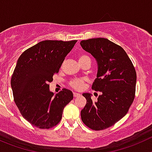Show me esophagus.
I'll return each mask as SVG.
<instances>
[{
    "label": "esophagus",
    "mask_w": 152,
    "mask_h": 152,
    "mask_svg": "<svg viewBox=\"0 0 152 152\" xmlns=\"http://www.w3.org/2000/svg\"><path fill=\"white\" fill-rule=\"evenodd\" d=\"M73 95H74V97H77L80 95L79 93H77V92H73Z\"/></svg>",
    "instance_id": "esophagus-1"
}]
</instances>
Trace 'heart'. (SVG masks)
<instances>
[{"label":"heart","instance_id":"b5f03b06","mask_svg":"<svg viewBox=\"0 0 152 152\" xmlns=\"http://www.w3.org/2000/svg\"><path fill=\"white\" fill-rule=\"evenodd\" d=\"M84 59H90L89 57L86 54H82L79 57V60H84ZM85 79L84 78H75L72 79L69 81V85L72 86L73 89H76V90H80L83 88V84H84Z\"/></svg>","mask_w":152,"mask_h":152}]
</instances>
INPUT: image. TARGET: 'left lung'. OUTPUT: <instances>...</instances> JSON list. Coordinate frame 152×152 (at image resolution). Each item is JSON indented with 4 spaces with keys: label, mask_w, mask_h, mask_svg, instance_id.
Segmentation results:
<instances>
[{
    "label": "left lung",
    "mask_w": 152,
    "mask_h": 152,
    "mask_svg": "<svg viewBox=\"0 0 152 152\" xmlns=\"http://www.w3.org/2000/svg\"><path fill=\"white\" fill-rule=\"evenodd\" d=\"M80 45L96 60L98 73L92 89L102 92L95 102L91 94H83L86 104L80 112L81 119L90 129L101 131L128 112L135 97L137 74L125 50L107 39L82 40Z\"/></svg>",
    "instance_id": "1"
}]
</instances>
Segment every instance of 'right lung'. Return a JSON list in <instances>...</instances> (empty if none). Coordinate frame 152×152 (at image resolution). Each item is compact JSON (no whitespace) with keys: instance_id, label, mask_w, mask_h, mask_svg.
<instances>
[{"instance_id":"add662e5","label":"right lung","mask_w":152,"mask_h":152,"mask_svg":"<svg viewBox=\"0 0 152 152\" xmlns=\"http://www.w3.org/2000/svg\"><path fill=\"white\" fill-rule=\"evenodd\" d=\"M76 42L42 41L23 52L17 61L11 78L14 102L21 115L37 128L56 126L64 107L73 99V93L67 89L53 95L49 83Z\"/></svg>"}]
</instances>
